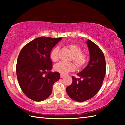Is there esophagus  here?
Returning a JSON list of instances; mask_svg holds the SVG:
<instances>
[{"instance_id": "1", "label": "esophagus", "mask_w": 125, "mask_h": 125, "mask_svg": "<svg viewBox=\"0 0 125 125\" xmlns=\"http://www.w3.org/2000/svg\"><path fill=\"white\" fill-rule=\"evenodd\" d=\"M64 77V75L62 74H61V78H63Z\"/></svg>"}]
</instances>
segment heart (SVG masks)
<instances>
[{"label":"heart","instance_id":"b5f03b06","mask_svg":"<svg viewBox=\"0 0 125 125\" xmlns=\"http://www.w3.org/2000/svg\"><path fill=\"white\" fill-rule=\"evenodd\" d=\"M71 52L73 54V60L78 67H82L85 64L87 61V57L85 54L82 53V50L79 46L75 44H70L67 46ZM58 47H54L50 53V57L53 61H58ZM54 70L62 74H65L69 72L74 71L76 69L75 65L72 63H66L60 62L54 65Z\"/></svg>","mask_w":125,"mask_h":125}]
</instances>
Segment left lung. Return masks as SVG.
Masks as SVG:
<instances>
[{"instance_id": "left-lung-1", "label": "left lung", "mask_w": 125, "mask_h": 125, "mask_svg": "<svg viewBox=\"0 0 125 125\" xmlns=\"http://www.w3.org/2000/svg\"><path fill=\"white\" fill-rule=\"evenodd\" d=\"M90 60L85 68L78 73L80 78L72 77V83L66 88L70 98L83 102L93 98L100 90L106 73L105 58L103 52L95 43L86 41Z\"/></svg>"}]
</instances>
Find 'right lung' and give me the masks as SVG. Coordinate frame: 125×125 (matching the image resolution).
Instances as JSON below:
<instances>
[{
	"label": "right lung",
	"mask_w": 125,
	"mask_h": 125,
	"mask_svg": "<svg viewBox=\"0 0 125 125\" xmlns=\"http://www.w3.org/2000/svg\"><path fill=\"white\" fill-rule=\"evenodd\" d=\"M61 37H40L26 44L19 54L16 75L19 84L25 95L35 101H41L51 94L60 73L52 72L50 53Z\"/></svg>",
	"instance_id": "obj_1"
}]
</instances>
